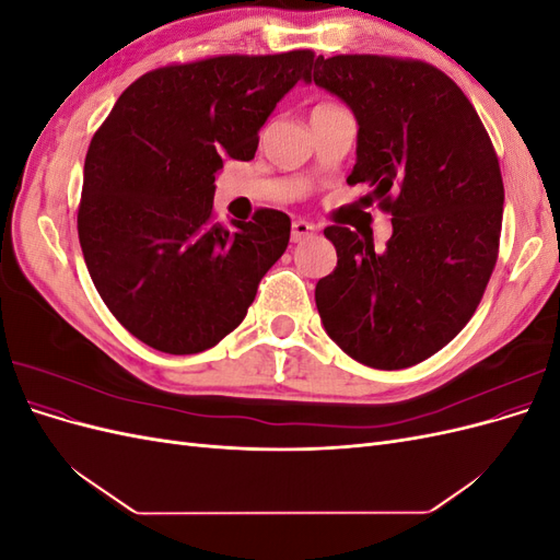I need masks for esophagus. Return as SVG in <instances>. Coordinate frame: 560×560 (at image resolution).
Here are the masks:
<instances>
[{
	"label": "esophagus",
	"instance_id": "esophagus-1",
	"mask_svg": "<svg viewBox=\"0 0 560 560\" xmlns=\"http://www.w3.org/2000/svg\"><path fill=\"white\" fill-rule=\"evenodd\" d=\"M315 231H317L315 224L306 222V219H296V222L292 224V243H301V241L311 238Z\"/></svg>",
	"mask_w": 560,
	"mask_h": 560
}]
</instances>
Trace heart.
<instances>
[{
  "instance_id": "1",
  "label": "heart",
  "mask_w": 560,
  "mask_h": 560,
  "mask_svg": "<svg viewBox=\"0 0 560 560\" xmlns=\"http://www.w3.org/2000/svg\"><path fill=\"white\" fill-rule=\"evenodd\" d=\"M331 107H338V105H331V103H319L313 112H322V109H331Z\"/></svg>"
}]
</instances>
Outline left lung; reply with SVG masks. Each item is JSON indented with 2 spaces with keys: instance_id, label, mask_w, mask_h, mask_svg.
I'll return each mask as SVG.
<instances>
[{
  "instance_id": "obj_1",
  "label": "left lung",
  "mask_w": 560,
  "mask_h": 560,
  "mask_svg": "<svg viewBox=\"0 0 560 560\" xmlns=\"http://www.w3.org/2000/svg\"><path fill=\"white\" fill-rule=\"evenodd\" d=\"M319 89L358 118L364 208L393 214L385 249L371 235L327 226L334 273L315 287L331 341L374 369L432 358L477 311L500 247L504 186L493 142L457 83L393 56L317 58Z\"/></svg>"
}]
</instances>
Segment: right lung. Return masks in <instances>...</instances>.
Returning <instances> with one entry per match:
<instances>
[{
	"instance_id": "add662e5",
	"label": "right lung",
	"mask_w": 560,
	"mask_h": 560,
	"mask_svg": "<svg viewBox=\"0 0 560 560\" xmlns=\"http://www.w3.org/2000/svg\"><path fill=\"white\" fill-rule=\"evenodd\" d=\"M315 54L159 67L116 100L83 163V259L112 315L149 348L194 354L241 325L290 243V217L214 222V175L249 161L270 112Z\"/></svg>"
}]
</instances>
